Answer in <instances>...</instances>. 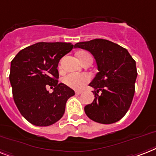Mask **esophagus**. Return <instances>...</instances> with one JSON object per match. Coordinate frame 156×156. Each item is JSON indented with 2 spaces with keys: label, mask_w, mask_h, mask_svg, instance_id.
I'll return each instance as SVG.
<instances>
[{
  "label": "esophagus",
  "mask_w": 156,
  "mask_h": 156,
  "mask_svg": "<svg viewBox=\"0 0 156 156\" xmlns=\"http://www.w3.org/2000/svg\"><path fill=\"white\" fill-rule=\"evenodd\" d=\"M82 93V90H76L75 91V94H77V95H78V94H81Z\"/></svg>",
  "instance_id": "esophagus-1"
}]
</instances>
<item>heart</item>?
<instances>
[{"label": "heart", "mask_w": 156, "mask_h": 156, "mask_svg": "<svg viewBox=\"0 0 156 156\" xmlns=\"http://www.w3.org/2000/svg\"><path fill=\"white\" fill-rule=\"evenodd\" d=\"M89 54L82 52L78 54V58H83ZM90 76L86 73H70L63 78V82L66 86L74 90H81L85 87V85L90 81Z\"/></svg>", "instance_id": "obj_1"}]
</instances>
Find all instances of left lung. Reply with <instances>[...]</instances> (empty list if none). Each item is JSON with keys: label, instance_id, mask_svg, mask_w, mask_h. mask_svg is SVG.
Here are the masks:
<instances>
[{"label": "left lung", "instance_id": "1", "mask_svg": "<svg viewBox=\"0 0 156 156\" xmlns=\"http://www.w3.org/2000/svg\"><path fill=\"white\" fill-rule=\"evenodd\" d=\"M74 47L90 52L98 66L89 85L94 89L95 98L85 107V113L99 123L118 122L129 110L135 94V61L125 48L105 39L78 42Z\"/></svg>", "mask_w": 156, "mask_h": 156}]
</instances>
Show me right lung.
Segmentation results:
<instances>
[{"label":"right lung","mask_w":156,"mask_h":156,"mask_svg":"<svg viewBox=\"0 0 156 156\" xmlns=\"http://www.w3.org/2000/svg\"><path fill=\"white\" fill-rule=\"evenodd\" d=\"M74 47L71 43L38 42L21 49L11 62L9 81L13 100L30 123L47 126L65 113L66 103L74 91L58 83V66ZM48 85L54 88L49 93Z\"/></svg>","instance_id":"obj_1"}]
</instances>
